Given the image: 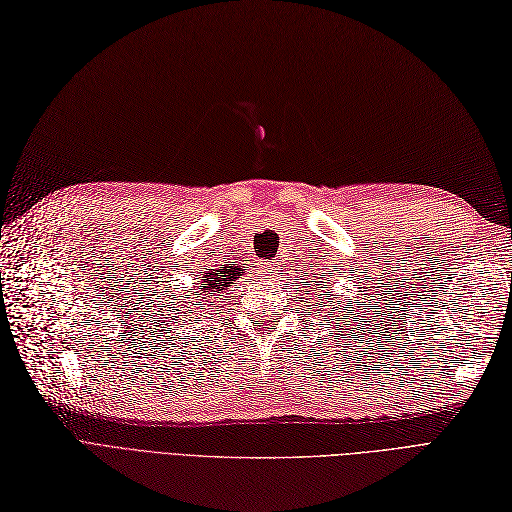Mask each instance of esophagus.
Returning a JSON list of instances; mask_svg holds the SVG:
<instances>
[{"instance_id":"34e87169","label":"esophagus","mask_w":512,"mask_h":512,"mask_svg":"<svg viewBox=\"0 0 512 512\" xmlns=\"http://www.w3.org/2000/svg\"><path fill=\"white\" fill-rule=\"evenodd\" d=\"M255 270H257L259 276H270V274H274V270H276V263L270 261V259H259V261L255 263Z\"/></svg>"}]
</instances>
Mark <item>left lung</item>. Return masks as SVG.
Instances as JSON below:
<instances>
[{
	"instance_id": "1",
	"label": "left lung",
	"mask_w": 512,
	"mask_h": 512,
	"mask_svg": "<svg viewBox=\"0 0 512 512\" xmlns=\"http://www.w3.org/2000/svg\"><path fill=\"white\" fill-rule=\"evenodd\" d=\"M323 289H329V287H323ZM325 300H329V291L325 293Z\"/></svg>"
}]
</instances>
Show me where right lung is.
Returning a JSON list of instances; mask_svg holds the SVG:
<instances>
[{
	"instance_id": "right-lung-1",
	"label": "right lung",
	"mask_w": 512,
	"mask_h": 512,
	"mask_svg": "<svg viewBox=\"0 0 512 512\" xmlns=\"http://www.w3.org/2000/svg\"><path fill=\"white\" fill-rule=\"evenodd\" d=\"M240 272H234V270H212V272H204L202 276V283H200V291H195L197 295V302L193 304V300L187 302V308L193 306V308H202V304L208 302L210 295H219V298H223V293L232 287V280L238 278ZM227 295V293H225ZM212 304V302H210Z\"/></svg>"
}]
</instances>
